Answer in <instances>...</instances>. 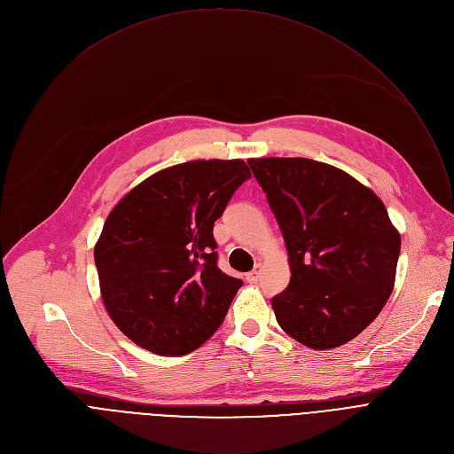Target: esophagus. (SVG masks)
Wrapping results in <instances>:
<instances>
[{
	"instance_id": "34e87169",
	"label": "esophagus",
	"mask_w": 454,
	"mask_h": 454,
	"mask_svg": "<svg viewBox=\"0 0 454 454\" xmlns=\"http://www.w3.org/2000/svg\"><path fill=\"white\" fill-rule=\"evenodd\" d=\"M258 278H261V266H256L251 273H247V275H246V280H247L249 284L258 282Z\"/></svg>"
}]
</instances>
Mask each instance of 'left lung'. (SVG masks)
Here are the masks:
<instances>
[{
	"instance_id": "1",
	"label": "left lung",
	"mask_w": 454,
	"mask_h": 454,
	"mask_svg": "<svg viewBox=\"0 0 454 454\" xmlns=\"http://www.w3.org/2000/svg\"><path fill=\"white\" fill-rule=\"evenodd\" d=\"M280 224L291 268L271 300L298 343L336 348L361 334L395 284L401 233L384 203L356 177L307 158H251Z\"/></svg>"
}]
</instances>
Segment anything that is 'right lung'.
Instances as JSON below:
<instances>
[{
    "label": "right lung",
    "mask_w": 454,
    "mask_h": 454,
    "mask_svg": "<svg viewBox=\"0 0 454 454\" xmlns=\"http://www.w3.org/2000/svg\"><path fill=\"white\" fill-rule=\"evenodd\" d=\"M251 177L242 160L163 168L118 201L95 244L114 325L158 356H184L221 327L242 280L217 266L214 223Z\"/></svg>",
    "instance_id": "right-lung-1"
}]
</instances>
